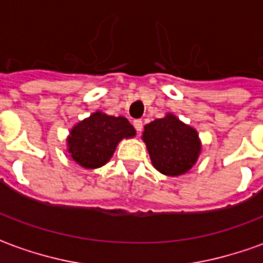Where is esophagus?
Instances as JSON below:
<instances>
[{"label": "esophagus", "instance_id": "obj_1", "mask_svg": "<svg viewBox=\"0 0 263 263\" xmlns=\"http://www.w3.org/2000/svg\"><path fill=\"white\" fill-rule=\"evenodd\" d=\"M134 126H135V129H137L138 134H141V132H142V128H143L142 120H135V121H134Z\"/></svg>", "mask_w": 263, "mask_h": 263}]
</instances>
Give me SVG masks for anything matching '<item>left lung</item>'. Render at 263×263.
<instances>
[{"mask_svg": "<svg viewBox=\"0 0 263 263\" xmlns=\"http://www.w3.org/2000/svg\"><path fill=\"white\" fill-rule=\"evenodd\" d=\"M142 138L154 166L167 176L190 171L201 149L196 129L172 114L145 125Z\"/></svg>", "mask_w": 263, "mask_h": 263, "instance_id": "left-lung-1", "label": "left lung"}]
</instances>
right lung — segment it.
I'll return each mask as SVG.
<instances>
[{"label":"right lung","instance_id":"right-lung-1","mask_svg":"<svg viewBox=\"0 0 263 263\" xmlns=\"http://www.w3.org/2000/svg\"><path fill=\"white\" fill-rule=\"evenodd\" d=\"M135 135L134 126L124 117L96 112L71 129L67 139L69 154L86 169L105 165L122 138Z\"/></svg>","mask_w":263,"mask_h":263}]
</instances>
